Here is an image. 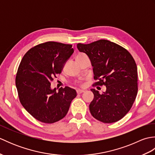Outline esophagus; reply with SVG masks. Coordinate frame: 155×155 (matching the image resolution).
Wrapping results in <instances>:
<instances>
[{"label": "esophagus", "mask_w": 155, "mask_h": 155, "mask_svg": "<svg viewBox=\"0 0 155 155\" xmlns=\"http://www.w3.org/2000/svg\"><path fill=\"white\" fill-rule=\"evenodd\" d=\"M84 92V90H81V89H77V93L78 94H81V93H83Z\"/></svg>", "instance_id": "1"}]
</instances>
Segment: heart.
Here are the masks:
<instances>
[{
    "label": "heart",
    "mask_w": 155,
    "mask_h": 155,
    "mask_svg": "<svg viewBox=\"0 0 155 155\" xmlns=\"http://www.w3.org/2000/svg\"><path fill=\"white\" fill-rule=\"evenodd\" d=\"M83 55H84V54H83V53L79 54H78V55L77 56V57H81V56H83Z\"/></svg>",
    "instance_id": "1"
}]
</instances>
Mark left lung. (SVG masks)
Returning a JSON list of instances; mask_svg holds the SVG:
<instances>
[{
	"label": "left lung",
	"instance_id": "obj_1",
	"mask_svg": "<svg viewBox=\"0 0 155 155\" xmlns=\"http://www.w3.org/2000/svg\"><path fill=\"white\" fill-rule=\"evenodd\" d=\"M89 58L93 67L94 84L106 86L100 94L92 88L94 98L89 105L94 118L104 123L123 118L132 107L137 94V67L132 55L121 46L107 40L77 44Z\"/></svg>",
	"mask_w": 155,
	"mask_h": 155
}]
</instances>
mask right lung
Returning <instances> with one entry per match:
<instances>
[{
    "mask_svg": "<svg viewBox=\"0 0 155 155\" xmlns=\"http://www.w3.org/2000/svg\"><path fill=\"white\" fill-rule=\"evenodd\" d=\"M71 45L49 41L31 48L23 57L16 76L19 100L28 113L45 123H54L67 114L77 92L68 87L52 89L51 83L61 74L74 52Z\"/></svg>",
    "mask_w": 155,
    "mask_h": 155,
    "instance_id": "obj_1",
    "label": "right lung"
}]
</instances>
